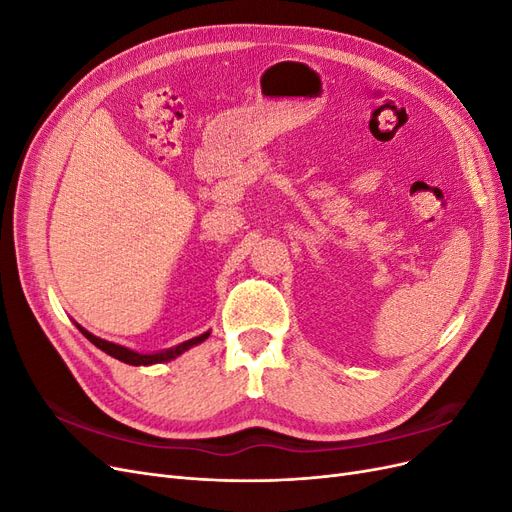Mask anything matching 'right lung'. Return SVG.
<instances>
[{
  "mask_svg": "<svg viewBox=\"0 0 512 512\" xmlns=\"http://www.w3.org/2000/svg\"><path fill=\"white\" fill-rule=\"evenodd\" d=\"M76 329H79L96 348H100L106 354H111L113 359L123 361V363H128V365H136V367L138 365H156V363L173 361V359H177V356H181L185 350H190V348H194L198 344H203L205 339L211 335V331H205L203 335L192 337V339H188V342H183V344L173 346V348H168V350H160V352H136V350H130L126 346H119V344H113V342H106V339H102V337H96L94 333H89L87 329H83L81 324H76Z\"/></svg>",
  "mask_w": 512,
  "mask_h": 512,
  "instance_id": "add662e5",
  "label": "right lung"
}]
</instances>
